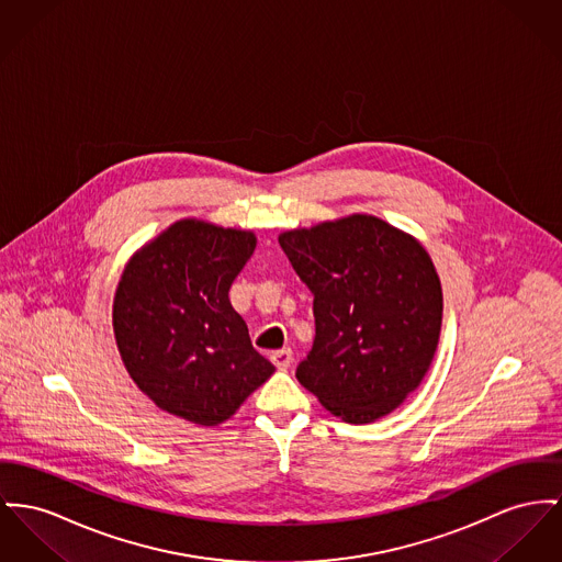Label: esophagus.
I'll return each instance as SVG.
<instances>
[{
	"label": "esophagus",
	"mask_w": 562,
	"mask_h": 562,
	"mask_svg": "<svg viewBox=\"0 0 562 562\" xmlns=\"http://www.w3.org/2000/svg\"><path fill=\"white\" fill-rule=\"evenodd\" d=\"M270 360H272V364H274L279 371H285V369H290L294 356H292V349H279V351H274V353L270 356Z\"/></svg>",
	"instance_id": "34e87169"
}]
</instances>
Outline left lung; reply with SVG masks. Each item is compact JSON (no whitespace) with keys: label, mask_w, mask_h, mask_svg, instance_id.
<instances>
[{"label":"left lung","mask_w":562,"mask_h":562,"mask_svg":"<svg viewBox=\"0 0 562 562\" xmlns=\"http://www.w3.org/2000/svg\"><path fill=\"white\" fill-rule=\"evenodd\" d=\"M279 245L313 294L315 340L300 383L349 424L401 407L441 335L443 292L428 251L367 213L281 232Z\"/></svg>","instance_id":"left-lung-1"}]
</instances>
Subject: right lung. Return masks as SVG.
Wrapping results in <instances>:
<instances>
[{"label": "right lung", "mask_w": 562, "mask_h": 562, "mask_svg": "<svg viewBox=\"0 0 562 562\" xmlns=\"http://www.w3.org/2000/svg\"><path fill=\"white\" fill-rule=\"evenodd\" d=\"M256 243L251 229L189 217L125 263L114 340L127 373L161 412L217 426L274 373L227 296Z\"/></svg>", "instance_id": "add662e5"}]
</instances>
